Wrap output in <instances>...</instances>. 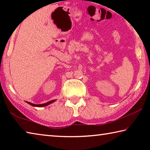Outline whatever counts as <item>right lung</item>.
<instances>
[{
  "mask_svg": "<svg viewBox=\"0 0 150 150\" xmlns=\"http://www.w3.org/2000/svg\"><path fill=\"white\" fill-rule=\"evenodd\" d=\"M55 101V100H51V101H49V102H47L46 103H44V104H41V105H35V104H33V103H31L30 102H26L27 103H28L29 105H32L33 106H38V107H42V106H47L49 105L50 104L54 103Z\"/></svg>",
  "mask_w": 150,
  "mask_h": 150,
  "instance_id": "right-lung-1",
  "label": "right lung"
}]
</instances>
